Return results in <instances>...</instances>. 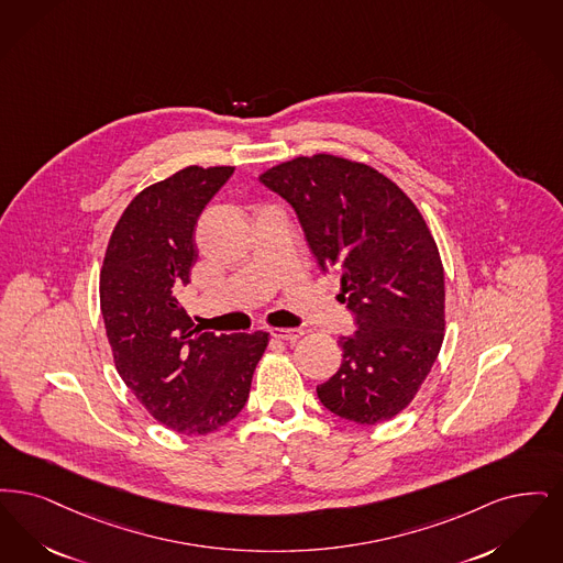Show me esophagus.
I'll return each mask as SVG.
<instances>
[{"label":"esophagus","instance_id":"obj_1","mask_svg":"<svg viewBox=\"0 0 563 563\" xmlns=\"http://www.w3.org/2000/svg\"><path fill=\"white\" fill-rule=\"evenodd\" d=\"M273 339H279V341H288V343H296L305 332L300 328H273L269 330Z\"/></svg>","mask_w":563,"mask_h":563}]
</instances>
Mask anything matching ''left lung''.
<instances>
[{
  "mask_svg": "<svg viewBox=\"0 0 563 563\" xmlns=\"http://www.w3.org/2000/svg\"><path fill=\"white\" fill-rule=\"evenodd\" d=\"M258 180L292 206L319 269L341 275L339 300L355 321L319 401L357 424L399 415L443 343V267L420 212L380 172L325 153Z\"/></svg>",
  "mask_w": 563,
  "mask_h": 563,
  "instance_id": "left-lung-1",
  "label": "left lung"
}]
</instances>
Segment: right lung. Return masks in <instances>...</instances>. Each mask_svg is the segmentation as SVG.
I'll return each mask as SVG.
<instances>
[{
    "instance_id": "right-lung-1",
    "label": "right lung",
    "mask_w": 563,
    "mask_h": 563,
    "mask_svg": "<svg viewBox=\"0 0 563 563\" xmlns=\"http://www.w3.org/2000/svg\"><path fill=\"white\" fill-rule=\"evenodd\" d=\"M233 168L189 166L130 201L107 245L100 311L115 367L148 415L206 435L242 412L269 334L194 330L178 292L196 265L197 219Z\"/></svg>"
}]
</instances>
